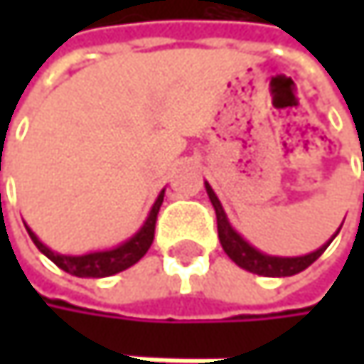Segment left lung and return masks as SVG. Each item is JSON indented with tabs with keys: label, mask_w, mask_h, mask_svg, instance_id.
<instances>
[{
	"label": "left lung",
	"mask_w": 364,
	"mask_h": 364,
	"mask_svg": "<svg viewBox=\"0 0 364 364\" xmlns=\"http://www.w3.org/2000/svg\"><path fill=\"white\" fill-rule=\"evenodd\" d=\"M206 191H208V198L215 206V213H217V232H219V240H221V247L223 251L228 253V257L238 263L240 267L259 274V276H269V278H280V276H293V274H299L301 269H306L308 265H312L321 255L327 251V247L331 245V240L337 236H333L325 247H321L318 251L310 255H304V257H269V255L259 253L257 249H253L247 240H242L240 234H236L232 230V225L228 223V217L221 208V202L219 198L215 196V191L210 189V185L206 183Z\"/></svg>",
	"instance_id": "1"
}]
</instances>
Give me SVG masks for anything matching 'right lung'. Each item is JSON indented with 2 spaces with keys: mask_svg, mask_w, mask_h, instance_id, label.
Listing matches in <instances>:
<instances>
[{
  "mask_svg": "<svg viewBox=\"0 0 364 364\" xmlns=\"http://www.w3.org/2000/svg\"><path fill=\"white\" fill-rule=\"evenodd\" d=\"M164 200V191L158 196L145 225L124 245H119L117 249L111 251H101V253H90V255H80V257H67V255H58L54 251H50L46 245H41L37 240V236L27 228L31 240L36 242V247L46 255L50 261H54L60 269H65L71 276L77 278H105V276H113L117 272L128 269L130 265H134L143 255L149 251L151 242H154V234H156V221H158V213Z\"/></svg>",
  "mask_w": 364,
  "mask_h": 364,
  "instance_id": "right-lung-1",
  "label": "right lung"
}]
</instances>
